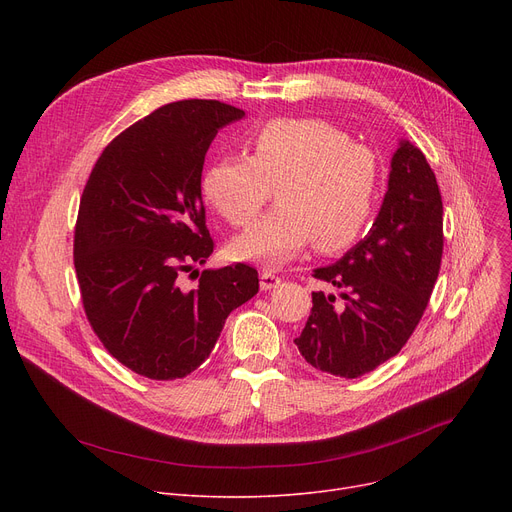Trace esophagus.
<instances>
[{"instance_id": "esophagus-1", "label": "esophagus", "mask_w": 512, "mask_h": 512, "mask_svg": "<svg viewBox=\"0 0 512 512\" xmlns=\"http://www.w3.org/2000/svg\"><path fill=\"white\" fill-rule=\"evenodd\" d=\"M259 286H261V290H272V288H276L282 280L272 272V270H263L261 272V276H259Z\"/></svg>"}]
</instances>
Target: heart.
Returning a JSON list of instances; mask_svg holds the SVG:
<instances>
[{
  "instance_id": "heart-1",
  "label": "heart",
  "mask_w": 512,
  "mask_h": 512,
  "mask_svg": "<svg viewBox=\"0 0 512 512\" xmlns=\"http://www.w3.org/2000/svg\"><path fill=\"white\" fill-rule=\"evenodd\" d=\"M249 155H224L203 176V195L232 226H247L276 186L278 207L236 236L238 261L282 265L315 240L340 251L365 228L378 191V157L319 118H278L251 130Z\"/></svg>"
}]
</instances>
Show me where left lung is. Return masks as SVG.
I'll list each match as a JSON object with an SVG mask.
<instances>
[{
	"label": "left lung",
	"instance_id": "left-lung-1",
	"mask_svg": "<svg viewBox=\"0 0 512 512\" xmlns=\"http://www.w3.org/2000/svg\"><path fill=\"white\" fill-rule=\"evenodd\" d=\"M388 191L369 234L313 278L340 290L313 292V307L294 340L315 369L353 380L407 344L432 297L444 249L442 195L425 155L402 141Z\"/></svg>",
	"mask_w": 512,
	"mask_h": 512
}]
</instances>
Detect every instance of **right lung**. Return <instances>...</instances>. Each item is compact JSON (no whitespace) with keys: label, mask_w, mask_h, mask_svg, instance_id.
Here are the masks:
<instances>
[{"label":"right lung","mask_w":512,"mask_h":512,"mask_svg":"<svg viewBox=\"0 0 512 512\" xmlns=\"http://www.w3.org/2000/svg\"><path fill=\"white\" fill-rule=\"evenodd\" d=\"M245 112L184 99L134 122L103 149L80 197L74 267L89 324L114 359L178 380L213 351L226 317L259 290L247 263L180 278L213 253L201 174L218 130Z\"/></svg>","instance_id":"obj_1"}]
</instances>
